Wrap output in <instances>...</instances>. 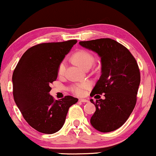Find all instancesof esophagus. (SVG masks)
<instances>
[{
    "mask_svg": "<svg viewBox=\"0 0 156 156\" xmlns=\"http://www.w3.org/2000/svg\"><path fill=\"white\" fill-rule=\"evenodd\" d=\"M79 101L83 102V103H87V102H88L87 99H84V98H79Z\"/></svg>",
    "mask_w": 156,
    "mask_h": 156,
    "instance_id": "34e87169",
    "label": "esophagus"
}]
</instances>
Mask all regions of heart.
I'll return each instance as SVG.
<instances>
[{
    "label": "heart",
    "instance_id": "heart-1",
    "mask_svg": "<svg viewBox=\"0 0 156 156\" xmlns=\"http://www.w3.org/2000/svg\"><path fill=\"white\" fill-rule=\"evenodd\" d=\"M73 59L76 63H78L79 66H80L82 68L84 69L87 68H90L92 66V65L94 64V56L90 54L89 52L86 50H80L75 53L73 56ZM67 68V62L66 60H62L60 62V65L58 66V75L59 76H63L66 73ZM90 84L87 82L81 83H78L75 84L73 86H71L70 90L73 94H76L78 96H81L83 95L85 90L87 89L88 88H89Z\"/></svg>",
    "mask_w": 156,
    "mask_h": 156
}]
</instances>
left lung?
I'll return each instance as SVG.
<instances>
[{"label":"left lung","mask_w":156,"mask_h":156,"mask_svg":"<svg viewBox=\"0 0 156 156\" xmlns=\"http://www.w3.org/2000/svg\"><path fill=\"white\" fill-rule=\"evenodd\" d=\"M79 44L101 58V75L90 96L104 94L105 98L96 102L90 100L96 106L90 124L101 133L116 130L127 121L137 102L140 83L137 61L128 49L114 39H98Z\"/></svg>","instance_id":"1"}]
</instances>
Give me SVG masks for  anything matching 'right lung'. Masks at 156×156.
I'll list each match as a JSON object with an SVG mask.
<instances>
[{"label":"right lung","instance_id":"1","mask_svg":"<svg viewBox=\"0 0 156 156\" xmlns=\"http://www.w3.org/2000/svg\"><path fill=\"white\" fill-rule=\"evenodd\" d=\"M76 39L42 43L31 47L21 57L12 76L13 95L27 123L39 133L53 134L63 126L69 108L78 99L66 96L55 100L50 92L58 66Z\"/></svg>","mask_w":156,"mask_h":156}]
</instances>
